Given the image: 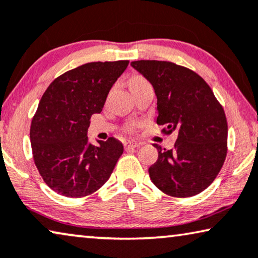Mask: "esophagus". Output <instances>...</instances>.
<instances>
[{
  "mask_svg": "<svg viewBox=\"0 0 258 258\" xmlns=\"http://www.w3.org/2000/svg\"><path fill=\"white\" fill-rule=\"evenodd\" d=\"M124 147H125V150H129V149L138 148L140 147V143H137V142H135V141H128V142H125Z\"/></svg>",
  "mask_w": 258,
  "mask_h": 258,
  "instance_id": "1",
  "label": "esophagus"
}]
</instances>
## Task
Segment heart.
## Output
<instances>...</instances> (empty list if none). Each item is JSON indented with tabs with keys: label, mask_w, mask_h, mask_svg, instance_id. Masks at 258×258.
Segmentation results:
<instances>
[{
	"label": "heart",
	"mask_w": 258,
	"mask_h": 258,
	"mask_svg": "<svg viewBox=\"0 0 258 258\" xmlns=\"http://www.w3.org/2000/svg\"><path fill=\"white\" fill-rule=\"evenodd\" d=\"M129 85H130V89H134V88H136V87H141V86L149 85V83L144 79L143 77L136 76V77L132 78V80H130Z\"/></svg>",
	"instance_id": "1"
}]
</instances>
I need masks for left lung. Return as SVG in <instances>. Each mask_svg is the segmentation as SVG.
Wrapping results in <instances>:
<instances>
[{
  "mask_svg": "<svg viewBox=\"0 0 258 258\" xmlns=\"http://www.w3.org/2000/svg\"><path fill=\"white\" fill-rule=\"evenodd\" d=\"M132 66L155 89L157 123L178 135L171 150L154 144L158 159L149 167L151 181L167 196H197L225 163L228 125L222 106L206 81L186 67L158 60H137Z\"/></svg>",
  "mask_w": 258,
  "mask_h": 258,
  "instance_id": "8db88e82",
  "label": "left lung"
}]
</instances>
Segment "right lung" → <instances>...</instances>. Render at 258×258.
Listing matches in <instances>:
<instances>
[{
	"mask_svg": "<svg viewBox=\"0 0 258 258\" xmlns=\"http://www.w3.org/2000/svg\"><path fill=\"white\" fill-rule=\"evenodd\" d=\"M128 60L94 61L61 74L44 93L30 128L35 164L44 181L67 198L89 196L109 179L123 144L114 137L88 142L91 116L100 114Z\"/></svg>",
	"mask_w": 258,
	"mask_h": 258,
	"instance_id": "1",
	"label": "right lung"
}]
</instances>
